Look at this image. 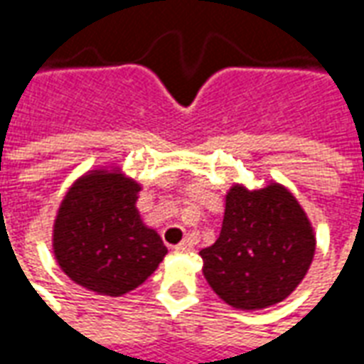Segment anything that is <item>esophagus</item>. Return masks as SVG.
<instances>
[{
  "instance_id": "esophagus-1",
  "label": "esophagus",
  "mask_w": 364,
  "mask_h": 364,
  "mask_svg": "<svg viewBox=\"0 0 364 364\" xmlns=\"http://www.w3.org/2000/svg\"><path fill=\"white\" fill-rule=\"evenodd\" d=\"M175 250H177V252H193V250H195V242H193L191 237H185L181 244L175 245Z\"/></svg>"
}]
</instances>
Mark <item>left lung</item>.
I'll return each instance as SVG.
<instances>
[{
    "mask_svg": "<svg viewBox=\"0 0 364 364\" xmlns=\"http://www.w3.org/2000/svg\"><path fill=\"white\" fill-rule=\"evenodd\" d=\"M316 234L296 197L271 181L234 183L218 240L200 250L203 274L232 308L263 310L289 298L312 265Z\"/></svg>",
    "mask_w": 364,
    "mask_h": 364,
    "instance_id": "left-lung-1",
    "label": "left lung"
}]
</instances>
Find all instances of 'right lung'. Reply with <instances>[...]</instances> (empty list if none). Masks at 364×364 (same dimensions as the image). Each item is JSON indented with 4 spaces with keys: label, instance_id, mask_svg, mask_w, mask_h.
I'll return each mask as SVG.
<instances>
[{
    "label": "right lung",
    "instance_id": "1",
    "mask_svg": "<svg viewBox=\"0 0 364 364\" xmlns=\"http://www.w3.org/2000/svg\"><path fill=\"white\" fill-rule=\"evenodd\" d=\"M140 191L119 166L95 167L66 191L52 226V252L75 284L122 296L164 261L167 247L136 208Z\"/></svg>",
    "mask_w": 364,
    "mask_h": 364
}]
</instances>
